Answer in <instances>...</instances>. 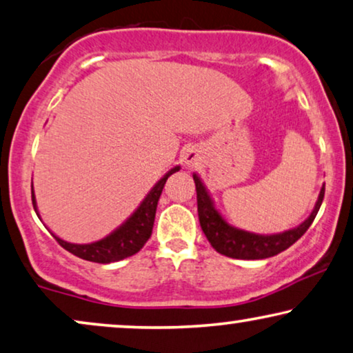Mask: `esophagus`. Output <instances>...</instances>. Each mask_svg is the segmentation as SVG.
<instances>
[{"label": "esophagus", "instance_id": "34e87169", "mask_svg": "<svg viewBox=\"0 0 353 353\" xmlns=\"http://www.w3.org/2000/svg\"><path fill=\"white\" fill-rule=\"evenodd\" d=\"M185 161H187V165H193V163L196 161V153L193 150H188L185 153Z\"/></svg>", "mask_w": 353, "mask_h": 353}]
</instances>
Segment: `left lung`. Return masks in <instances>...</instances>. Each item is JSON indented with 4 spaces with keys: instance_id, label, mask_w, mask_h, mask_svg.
<instances>
[{
    "instance_id": "obj_1",
    "label": "left lung",
    "mask_w": 353,
    "mask_h": 353,
    "mask_svg": "<svg viewBox=\"0 0 353 353\" xmlns=\"http://www.w3.org/2000/svg\"><path fill=\"white\" fill-rule=\"evenodd\" d=\"M196 187V203H198V219L203 228L208 241L214 248L217 252L224 254L232 259H267V257L280 254L291 245L299 240V238L307 232V228L312 225L316 212H319L321 201L325 196V187L321 188L319 201H316L315 210L312 212L309 219H305L299 227L288 230L285 233H278V235H256L245 230H238L227 224L222 219L219 212L216 211L212 205L210 195H208L205 185L200 181V177L193 174Z\"/></svg>"
}]
</instances>
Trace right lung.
Here are the masks:
<instances>
[{"label": "right lung", "instance_id": "right-lung-1", "mask_svg": "<svg viewBox=\"0 0 353 353\" xmlns=\"http://www.w3.org/2000/svg\"><path fill=\"white\" fill-rule=\"evenodd\" d=\"M176 171H179V166L172 168V170L152 188L150 193L145 196V200L142 201V205L137 208V211L129 217L125 224L120 228H117L112 235L103 238V240L89 243V245H73V243L61 240V238H57L56 235H54V238H56L57 243L63 248V250L75 254L79 259L99 262V264H110V262L126 259V257L136 254V252L142 250L143 245H145L147 240L152 235L158 200H160L161 196L163 187H165L168 177L174 174ZM32 201L34 211H37V201H34L33 192Z\"/></svg>", "mask_w": 353, "mask_h": 353}]
</instances>
